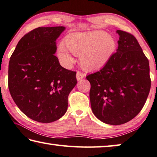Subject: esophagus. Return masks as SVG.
Instances as JSON below:
<instances>
[{"label": "esophagus", "instance_id": "obj_1", "mask_svg": "<svg viewBox=\"0 0 157 157\" xmlns=\"http://www.w3.org/2000/svg\"><path fill=\"white\" fill-rule=\"evenodd\" d=\"M76 78H77V79H78V80L79 81V80H80V79H82L84 78V75L82 73H81V72L78 71V72H77V74H76Z\"/></svg>", "mask_w": 157, "mask_h": 157}]
</instances>
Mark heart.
<instances>
[{
	"instance_id": "1",
	"label": "heart",
	"mask_w": 157,
	"mask_h": 157,
	"mask_svg": "<svg viewBox=\"0 0 157 157\" xmlns=\"http://www.w3.org/2000/svg\"><path fill=\"white\" fill-rule=\"evenodd\" d=\"M65 43L71 54L79 56L82 68L86 71L103 68L116 49L115 41L110 34L104 31L70 34L66 37ZM59 57L66 65L73 62L71 56L63 44L59 47Z\"/></svg>"
}]
</instances>
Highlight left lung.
Returning <instances> with one entry per match:
<instances>
[{"mask_svg":"<svg viewBox=\"0 0 157 157\" xmlns=\"http://www.w3.org/2000/svg\"><path fill=\"white\" fill-rule=\"evenodd\" d=\"M118 48L100 71L86 77L93 113L103 122L120 125L143 109L151 87L149 61L135 36L117 30Z\"/></svg>","mask_w":157,"mask_h":157,"instance_id":"obj_1","label":"left lung"}]
</instances>
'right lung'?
I'll return each instance as SVG.
<instances>
[{"mask_svg": "<svg viewBox=\"0 0 157 157\" xmlns=\"http://www.w3.org/2000/svg\"><path fill=\"white\" fill-rule=\"evenodd\" d=\"M65 27H38L22 37L10 57L8 88L14 103L34 121L50 123L68 108L77 84L76 72L67 70L54 55L56 40Z\"/></svg>", "mask_w": 157, "mask_h": 157, "instance_id": "add662e5", "label": "right lung"}]
</instances>
